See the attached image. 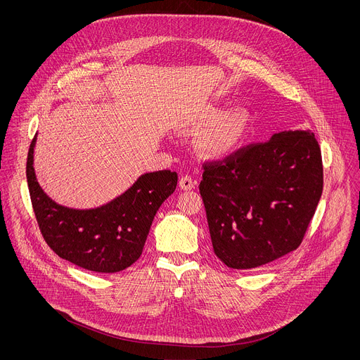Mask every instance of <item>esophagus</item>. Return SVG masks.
Returning a JSON list of instances; mask_svg holds the SVG:
<instances>
[{"label":"esophagus","mask_w":360,"mask_h":360,"mask_svg":"<svg viewBox=\"0 0 360 360\" xmlns=\"http://www.w3.org/2000/svg\"><path fill=\"white\" fill-rule=\"evenodd\" d=\"M179 186L185 191H192L195 189L196 186V182L189 176V175H184L181 179H179Z\"/></svg>","instance_id":"obj_1"}]
</instances>
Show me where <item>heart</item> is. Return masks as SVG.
I'll return each instance as SVG.
<instances>
[{"instance_id":"heart-1","label":"heart","mask_w":360,"mask_h":360,"mask_svg":"<svg viewBox=\"0 0 360 360\" xmlns=\"http://www.w3.org/2000/svg\"><path fill=\"white\" fill-rule=\"evenodd\" d=\"M210 122L199 138V148L205 155L222 158L232 153L242 142L248 128V114L242 108H233L219 114V108L207 105L195 110L188 122L200 127Z\"/></svg>"}]
</instances>
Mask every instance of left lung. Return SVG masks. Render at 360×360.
I'll return each mask as SVG.
<instances>
[{
  "label": "left lung",
  "mask_w": 360,
  "mask_h": 360,
  "mask_svg": "<svg viewBox=\"0 0 360 360\" xmlns=\"http://www.w3.org/2000/svg\"><path fill=\"white\" fill-rule=\"evenodd\" d=\"M214 252L232 269H253L295 250L323 189L319 143L309 131H283L202 164Z\"/></svg>",
  "instance_id": "8db88e82"
}]
</instances>
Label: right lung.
Here are the masks:
<instances>
[{
  "label": "right lung",
  "instance_id": "right-lung-1",
  "mask_svg": "<svg viewBox=\"0 0 360 360\" xmlns=\"http://www.w3.org/2000/svg\"><path fill=\"white\" fill-rule=\"evenodd\" d=\"M35 136L27 157V182L39 231L60 258L92 272L127 269L142 253L153 218L174 193L178 174L169 169L142 175L125 193L104 207L77 211L57 205L39 188L34 168Z\"/></svg>",
  "mask_w": 360,
  "mask_h": 360
}]
</instances>
